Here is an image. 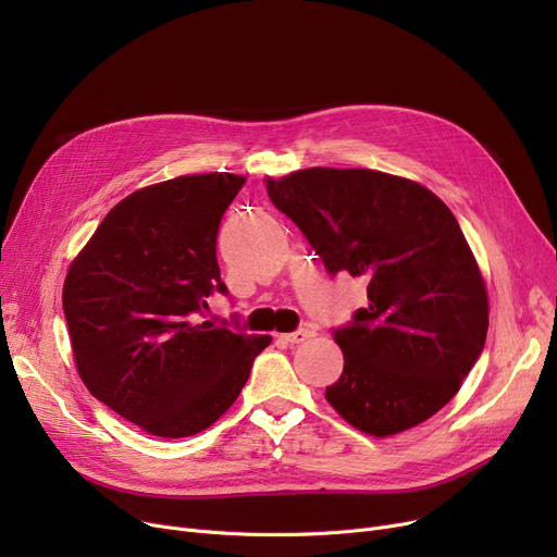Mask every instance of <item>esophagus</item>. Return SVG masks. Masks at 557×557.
Here are the masks:
<instances>
[{"instance_id": "1", "label": "esophagus", "mask_w": 557, "mask_h": 557, "mask_svg": "<svg viewBox=\"0 0 557 557\" xmlns=\"http://www.w3.org/2000/svg\"><path fill=\"white\" fill-rule=\"evenodd\" d=\"M311 336H313V330H311L309 325H305V327H300V330H296V332H290V334H282V338H284L286 343H290V345L305 343V341L311 338Z\"/></svg>"}]
</instances>
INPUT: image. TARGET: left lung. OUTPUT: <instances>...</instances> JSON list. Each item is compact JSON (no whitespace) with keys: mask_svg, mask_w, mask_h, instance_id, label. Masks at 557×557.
Returning a JSON list of instances; mask_svg holds the SVG:
<instances>
[{"mask_svg":"<svg viewBox=\"0 0 557 557\" xmlns=\"http://www.w3.org/2000/svg\"><path fill=\"white\" fill-rule=\"evenodd\" d=\"M330 275L368 280V307L334 330L345 366L325 397L355 429L386 437L458 393L485 347L487 294L447 205L372 169H302L267 181Z\"/></svg>","mask_w":557,"mask_h":557,"instance_id":"left-lung-1","label":"left lung"}]
</instances>
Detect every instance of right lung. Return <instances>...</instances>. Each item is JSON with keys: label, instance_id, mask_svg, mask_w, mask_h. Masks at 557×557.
Returning a JSON list of instances; mask_svg holds the SVG:
<instances>
[{"label": "right lung", "instance_id": "obj_1", "mask_svg": "<svg viewBox=\"0 0 557 557\" xmlns=\"http://www.w3.org/2000/svg\"><path fill=\"white\" fill-rule=\"evenodd\" d=\"M246 178L181 175L116 202L63 286L76 370L99 401L158 437L214 424L271 336L200 320L227 294L216 261L223 212Z\"/></svg>", "mask_w": 557, "mask_h": 557}]
</instances>
